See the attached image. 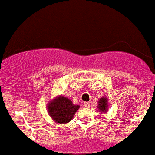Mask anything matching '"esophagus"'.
<instances>
[{
    "mask_svg": "<svg viewBox=\"0 0 155 155\" xmlns=\"http://www.w3.org/2000/svg\"><path fill=\"white\" fill-rule=\"evenodd\" d=\"M84 106H86V108H89V106H90V104H89V102H86L84 103Z\"/></svg>",
    "mask_w": 155,
    "mask_h": 155,
    "instance_id": "34e87169",
    "label": "esophagus"
}]
</instances>
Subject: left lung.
<instances>
[{
    "mask_svg": "<svg viewBox=\"0 0 155 155\" xmlns=\"http://www.w3.org/2000/svg\"><path fill=\"white\" fill-rule=\"evenodd\" d=\"M109 100L106 97H101L99 99L97 103V109L101 111V113L108 112V109H109Z\"/></svg>",
    "mask_w": 155,
    "mask_h": 155,
    "instance_id": "8db88e82",
    "label": "left lung"
}]
</instances>
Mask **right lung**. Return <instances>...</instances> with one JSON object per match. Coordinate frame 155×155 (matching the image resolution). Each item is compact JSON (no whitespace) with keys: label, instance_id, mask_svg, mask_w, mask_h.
<instances>
[{"label":"right lung","instance_id":"right-lung-1","mask_svg":"<svg viewBox=\"0 0 155 155\" xmlns=\"http://www.w3.org/2000/svg\"><path fill=\"white\" fill-rule=\"evenodd\" d=\"M80 106L74 105L68 97L58 95L46 104V109L50 117L58 124L70 122L79 109Z\"/></svg>","mask_w":155,"mask_h":155}]
</instances>
